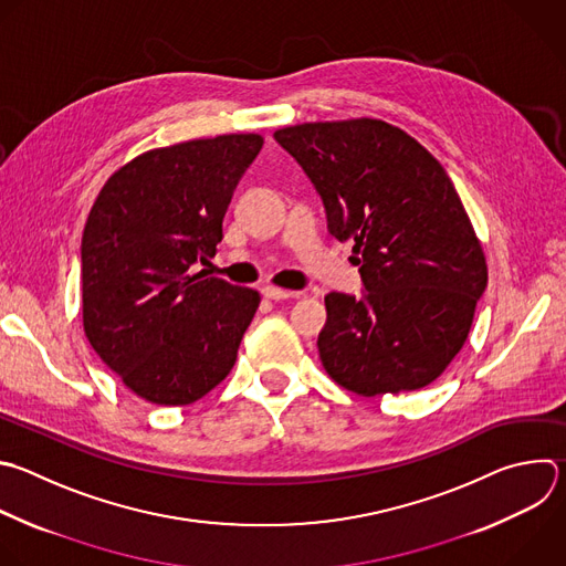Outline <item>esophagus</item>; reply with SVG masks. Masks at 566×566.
I'll use <instances>...</instances> for the list:
<instances>
[{
    "mask_svg": "<svg viewBox=\"0 0 566 566\" xmlns=\"http://www.w3.org/2000/svg\"><path fill=\"white\" fill-rule=\"evenodd\" d=\"M262 295H264V297H269V300L280 302V300L295 297L297 293H295V291H284V289H277V286H264V289H262Z\"/></svg>",
    "mask_w": 566,
    "mask_h": 566,
    "instance_id": "obj_1",
    "label": "esophagus"
}]
</instances>
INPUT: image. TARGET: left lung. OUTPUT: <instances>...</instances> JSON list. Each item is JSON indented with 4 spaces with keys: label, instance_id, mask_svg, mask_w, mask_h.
Listing matches in <instances>:
<instances>
[{
    "label": "left lung",
    "instance_id": "left-lung-1",
    "mask_svg": "<svg viewBox=\"0 0 566 566\" xmlns=\"http://www.w3.org/2000/svg\"><path fill=\"white\" fill-rule=\"evenodd\" d=\"M275 142L302 166L328 233L353 242L364 291L328 293L317 348L331 378L364 398L418 391L460 353L486 262L442 164L382 119L297 124Z\"/></svg>",
    "mask_w": 566,
    "mask_h": 566
}]
</instances>
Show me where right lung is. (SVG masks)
Masks as SVG:
<instances>
[{
  "label": "right lung",
  "instance_id": "1",
  "mask_svg": "<svg viewBox=\"0 0 566 566\" xmlns=\"http://www.w3.org/2000/svg\"><path fill=\"white\" fill-rule=\"evenodd\" d=\"M264 139L218 135L155 148L108 177L82 235L84 333L122 382L193 405L231 373L260 293L205 271L238 181Z\"/></svg>",
  "mask_w": 566,
  "mask_h": 566
}]
</instances>
